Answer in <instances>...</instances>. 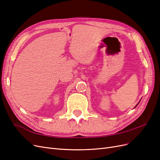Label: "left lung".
Instances as JSON below:
<instances>
[{"instance_id":"obj_1","label":"left lung","mask_w":160,"mask_h":160,"mask_svg":"<svg viewBox=\"0 0 160 160\" xmlns=\"http://www.w3.org/2000/svg\"><path fill=\"white\" fill-rule=\"evenodd\" d=\"M139 103H138V104H137V105H136V106H137V105H138V104H139ZM136 106H135V108H136Z\"/></svg>"}]
</instances>
